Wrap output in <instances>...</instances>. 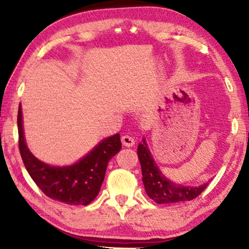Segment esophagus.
I'll return each mask as SVG.
<instances>
[{
  "instance_id": "1",
  "label": "esophagus",
  "mask_w": 249,
  "mask_h": 249,
  "mask_svg": "<svg viewBox=\"0 0 249 249\" xmlns=\"http://www.w3.org/2000/svg\"><path fill=\"white\" fill-rule=\"evenodd\" d=\"M121 140H122V143H123L125 146L130 147V146H133L135 144V138H134L133 136H130V135L122 136Z\"/></svg>"
}]
</instances>
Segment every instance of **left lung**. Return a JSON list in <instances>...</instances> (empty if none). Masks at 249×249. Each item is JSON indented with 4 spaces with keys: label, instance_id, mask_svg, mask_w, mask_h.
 I'll list each match as a JSON object with an SVG mask.
<instances>
[{
    "label": "left lung",
    "instance_id": "8db88e82",
    "mask_svg": "<svg viewBox=\"0 0 249 249\" xmlns=\"http://www.w3.org/2000/svg\"><path fill=\"white\" fill-rule=\"evenodd\" d=\"M138 157L142 170V181L146 195L160 204H171L190 201L203 192L209 183L199 186H184L167 178L157 167L150 150L147 149L145 139L138 145Z\"/></svg>",
    "mask_w": 249,
    "mask_h": 249
}]
</instances>
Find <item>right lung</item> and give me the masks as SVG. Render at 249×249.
I'll use <instances>...</instances> for the list:
<instances>
[{
  "label": "right lung",
  "mask_w": 249,
  "mask_h": 249,
  "mask_svg": "<svg viewBox=\"0 0 249 249\" xmlns=\"http://www.w3.org/2000/svg\"><path fill=\"white\" fill-rule=\"evenodd\" d=\"M19 150L30 177L47 197L71 205H88L96 198L109 160L119 153L122 143L115 134L99 143L71 166H50L32 154L24 139L21 106L18 109Z\"/></svg>",
  "instance_id": "1"
}]
</instances>
